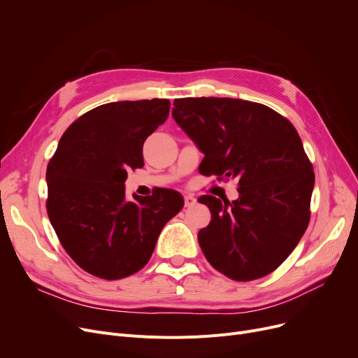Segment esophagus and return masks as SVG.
<instances>
[{
    "label": "esophagus",
    "instance_id": "esophagus-1",
    "mask_svg": "<svg viewBox=\"0 0 358 358\" xmlns=\"http://www.w3.org/2000/svg\"><path fill=\"white\" fill-rule=\"evenodd\" d=\"M196 197H193V196H185L184 197V204H185V208H190V206H193V204H196Z\"/></svg>",
    "mask_w": 358,
    "mask_h": 358
}]
</instances>
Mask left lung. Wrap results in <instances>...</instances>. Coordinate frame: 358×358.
I'll use <instances>...</instances> for the list:
<instances>
[{"mask_svg":"<svg viewBox=\"0 0 358 358\" xmlns=\"http://www.w3.org/2000/svg\"><path fill=\"white\" fill-rule=\"evenodd\" d=\"M173 117L204 154L203 176L238 181L232 203L199 199L212 213L197 235L206 259L236 281L270 274L310 219L315 174L297 130L264 104L227 97L177 99Z\"/></svg>","mask_w":358,"mask_h":358,"instance_id":"1","label":"left lung"}]
</instances>
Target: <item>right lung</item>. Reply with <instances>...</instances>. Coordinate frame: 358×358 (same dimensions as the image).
Returning a JSON list of instances; mask_svg holds the SVG:
<instances>
[{
	"label": "right lung",
	"instance_id": "right-lung-1",
	"mask_svg": "<svg viewBox=\"0 0 358 358\" xmlns=\"http://www.w3.org/2000/svg\"><path fill=\"white\" fill-rule=\"evenodd\" d=\"M168 115L166 99L99 106L66 129L49 161V220L68 255L92 275L138 273L165 223L182 209L174 190L134 200L124 194L127 169L143 166V142Z\"/></svg>",
	"mask_w": 358,
	"mask_h": 358
}]
</instances>
